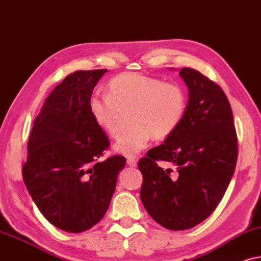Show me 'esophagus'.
<instances>
[{
	"instance_id": "esophagus-1",
	"label": "esophagus",
	"mask_w": 261,
	"mask_h": 261,
	"mask_svg": "<svg viewBox=\"0 0 261 261\" xmlns=\"http://www.w3.org/2000/svg\"><path fill=\"white\" fill-rule=\"evenodd\" d=\"M126 163H127V166H130V167H137V160L134 158H128L126 160Z\"/></svg>"
}]
</instances>
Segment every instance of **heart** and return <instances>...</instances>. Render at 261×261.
Returning a JSON list of instances; mask_svg holds the SVG:
<instances>
[{
  "label": "heart",
  "mask_w": 261,
  "mask_h": 261,
  "mask_svg": "<svg viewBox=\"0 0 261 261\" xmlns=\"http://www.w3.org/2000/svg\"><path fill=\"white\" fill-rule=\"evenodd\" d=\"M88 109L110 137L119 134L123 113L131 111L128 124L133 128L118 137L113 151L134 158L148 147L152 136L165 140L179 127L186 112V95L174 83L125 72L109 82V94L93 95Z\"/></svg>",
  "instance_id": "heart-1"
}]
</instances>
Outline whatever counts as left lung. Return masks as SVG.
Wrapping results in <instances>:
<instances>
[{
    "label": "left lung",
    "instance_id": "left-lung-1",
    "mask_svg": "<svg viewBox=\"0 0 261 261\" xmlns=\"http://www.w3.org/2000/svg\"><path fill=\"white\" fill-rule=\"evenodd\" d=\"M179 75L189 89L181 124L138 162L142 203L152 220L171 230L193 228L214 213L238 160L234 118L223 90L194 69L182 68ZM158 161L176 169L163 170Z\"/></svg>",
    "mask_w": 261,
    "mask_h": 261
}]
</instances>
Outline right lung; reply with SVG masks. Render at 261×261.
Instances as JSON below:
<instances>
[{
    "instance_id": "add662e5",
    "label": "right lung",
    "mask_w": 261,
    "mask_h": 261,
    "mask_svg": "<svg viewBox=\"0 0 261 261\" xmlns=\"http://www.w3.org/2000/svg\"><path fill=\"white\" fill-rule=\"evenodd\" d=\"M107 69L68 75L36 117L22 167L26 189L43 216L68 232L88 230L103 217L126 160L99 161L110 142L88 102Z\"/></svg>"
}]
</instances>
